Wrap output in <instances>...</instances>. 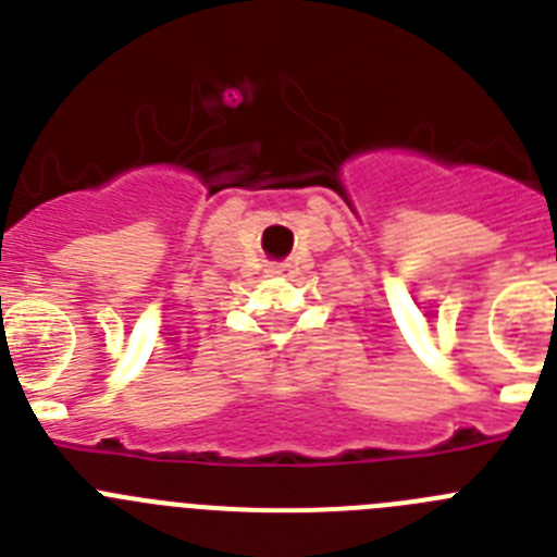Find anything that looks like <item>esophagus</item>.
Here are the masks:
<instances>
[{"label": "esophagus", "mask_w": 557, "mask_h": 557, "mask_svg": "<svg viewBox=\"0 0 557 557\" xmlns=\"http://www.w3.org/2000/svg\"><path fill=\"white\" fill-rule=\"evenodd\" d=\"M270 275H282V278H289L293 275V264L282 262V264H268Z\"/></svg>", "instance_id": "esophagus-1"}]
</instances>
